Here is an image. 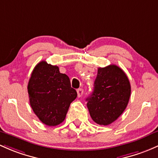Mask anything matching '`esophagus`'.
I'll use <instances>...</instances> for the list:
<instances>
[{
	"instance_id": "34e87169",
	"label": "esophagus",
	"mask_w": 158,
	"mask_h": 158,
	"mask_svg": "<svg viewBox=\"0 0 158 158\" xmlns=\"http://www.w3.org/2000/svg\"><path fill=\"white\" fill-rule=\"evenodd\" d=\"M76 92H77L78 97H81V96L82 95V94H83V89H78Z\"/></svg>"
}]
</instances>
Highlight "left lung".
Here are the masks:
<instances>
[{"instance_id": "8db88e82", "label": "left lung", "mask_w": 158, "mask_h": 158, "mask_svg": "<svg viewBox=\"0 0 158 158\" xmlns=\"http://www.w3.org/2000/svg\"><path fill=\"white\" fill-rule=\"evenodd\" d=\"M130 94L129 79L121 68L114 64L98 68L94 91L86 98L93 121L104 126L114 122L127 107Z\"/></svg>"}]
</instances>
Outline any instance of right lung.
Here are the masks:
<instances>
[{
	"label": "right lung",
	"instance_id": "add662e5",
	"mask_svg": "<svg viewBox=\"0 0 158 158\" xmlns=\"http://www.w3.org/2000/svg\"><path fill=\"white\" fill-rule=\"evenodd\" d=\"M27 89L32 110L49 127L59 125L65 119L71 102L77 97L69 77L60 73L58 66L44 60L34 68Z\"/></svg>",
	"mask_w": 158,
	"mask_h": 158
}]
</instances>
